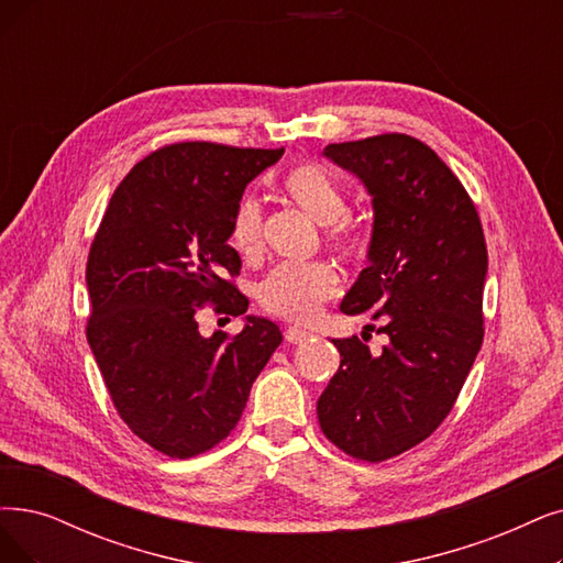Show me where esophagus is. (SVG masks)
Listing matches in <instances>:
<instances>
[{"instance_id": "1", "label": "esophagus", "mask_w": 563, "mask_h": 563, "mask_svg": "<svg viewBox=\"0 0 563 563\" xmlns=\"http://www.w3.org/2000/svg\"><path fill=\"white\" fill-rule=\"evenodd\" d=\"M286 342H294V344H300V342H307L309 336H311V332L309 330H305V328H298V325H290L286 332Z\"/></svg>"}]
</instances>
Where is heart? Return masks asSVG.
<instances>
[{
    "label": "heart",
    "mask_w": 563,
    "mask_h": 563,
    "mask_svg": "<svg viewBox=\"0 0 563 563\" xmlns=\"http://www.w3.org/2000/svg\"><path fill=\"white\" fill-rule=\"evenodd\" d=\"M284 194L305 210L319 227H330L328 244L346 258L365 250V233L360 223L349 219V200L344 187L321 166L305 164L284 177ZM263 210L254 196L242 198L231 221V246L240 256H256L261 250ZM340 279L325 263H284L269 273L258 298L263 307L294 321H311L330 300Z\"/></svg>",
    "instance_id": "heart-1"
}]
</instances>
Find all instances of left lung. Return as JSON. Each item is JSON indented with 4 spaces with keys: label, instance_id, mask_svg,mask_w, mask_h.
I'll use <instances>...</instances> for the list:
<instances>
[{
    "label": "left lung",
    "instance_id": "left-lung-1",
    "mask_svg": "<svg viewBox=\"0 0 563 563\" xmlns=\"http://www.w3.org/2000/svg\"><path fill=\"white\" fill-rule=\"evenodd\" d=\"M372 198L367 267L340 309L374 313L388 336L372 353L332 340L340 369L319 397L323 434L344 453L384 462L430 437L483 344L487 246L460 179L424 143L386 133L323 150Z\"/></svg>",
    "mask_w": 563,
    "mask_h": 563
}]
</instances>
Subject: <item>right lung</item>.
Listing matches in <instances>:
<instances>
[{"label": "right lung", "mask_w": 563, "mask_h": 563, "mask_svg": "<svg viewBox=\"0 0 563 563\" xmlns=\"http://www.w3.org/2000/svg\"><path fill=\"white\" fill-rule=\"evenodd\" d=\"M284 150L177 143L152 152L112 194L87 258V342L131 432L168 457L210 451L238 424L282 330L246 313L229 244L246 185ZM203 301L242 316L240 335H200Z\"/></svg>", "instance_id": "right-lung-1"}]
</instances>
